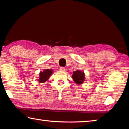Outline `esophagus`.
<instances>
[{"mask_svg": "<svg viewBox=\"0 0 129 129\" xmlns=\"http://www.w3.org/2000/svg\"><path fill=\"white\" fill-rule=\"evenodd\" d=\"M60 70L61 71H65V68L64 67H60Z\"/></svg>", "mask_w": 129, "mask_h": 129, "instance_id": "34e87169", "label": "esophagus"}]
</instances>
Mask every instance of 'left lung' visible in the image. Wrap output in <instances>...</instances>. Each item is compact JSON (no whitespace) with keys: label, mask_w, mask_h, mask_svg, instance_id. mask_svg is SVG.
<instances>
[{"label":"left lung","mask_w":129,"mask_h":129,"mask_svg":"<svg viewBox=\"0 0 129 129\" xmlns=\"http://www.w3.org/2000/svg\"><path fill=\"white\" fill-rule=\"evenodd\" d=\"M72 77L74 81H75L76 84H81L84 81L85 75L84 72H82L81 71H76L73 72Z\"/></svg>","instance_id":"8db88e82"}]
</instances>
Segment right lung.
<instances>
[{"label": "right lung", "mask_w": 129, "mask_h": 129, "mask_svg": "<svg viewBox=\"0 0 129 129\" xmlns=\"http://www.w3.org/2000/svg\"><path fill=\"white\" fill-rule=\"evenodd\" d=\"M52 74V70L51 69H45L43 72L40 73V77L38 80L39 82L44 83L48 80L50 76Z\"/></svg>", "instance_id": "1"}]
</instances>
